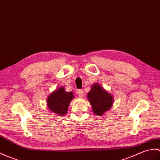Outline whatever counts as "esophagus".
I'll list each match as a JSON object with an SVG mask.
<instances>
[{
    "label": "esophagus",
    "instance_id": "esophagus-1",
    "mask_svg": "<svg viewBox=\"0 0 160 160\" xmlns=\"http://www.w3.org/2000/svg\"><path fill=\"white\" fill-rule=\"evenodd\" d=\"M78 95L80 97H83L84 96V91L83 90H82V89H80V90L78 91Z\"/></svg>",
    "mask_w": 160,
    "mask_h": 160
}]
</instances>
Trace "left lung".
Returning a JSON list of instances; mask_svg holds the SVG:
<instances>
[{
  "label": "left lung",
  "instance_id": "8db88e82",
  "mask_svg": "<svg viewBox=\"0 0 160 160\" xmlns=\"http://www.w3.org/2000/svg\"><path fill=\"white\" fill-rule=\"evenodd\" d=\"M87 98L92 108V111L97 115H102L108 110L113 103L112 96L98 83H95L88 92Z\"/></svg>",
  "mask_w": 160,
  "mask_h": 160
}]
</instances>
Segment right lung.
Returning <instances> with one entry per match:
<instances>
[{
    "mask_svg": "<svg viewBox=\"0 0 160 160\" xmlns=\"http://www.w3.org/2000/svg\"><path fill=\"white\" fill-rule=\"evenodd\" d=\"M73 98L72 92H66L63 87L54 91L48 98V106L57 115H65L70 102Z\"/></svg>",
    "mask_w": 160,
    "mask_h": 160,
    "instance_id": "1",
    "label": "right lung"
}]
</instances>
